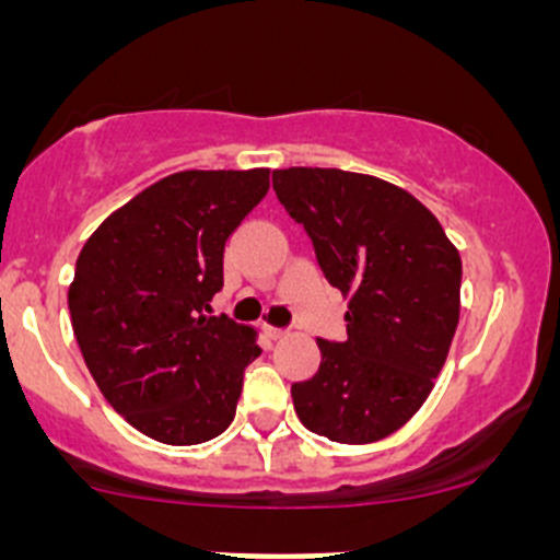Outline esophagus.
Listing matches in <instances>:
<instances>
[{
    "label": "esophagus",
    "mask_w": 560,
    "mask_h": 560,
    "mask_svg": "<svg viewBox=\"0 0 560 560\" xmlns=\"http://www.w3.org/2000/svg\"><path fill=\"white\" fill-rule=\"evenodd\" d=\"M265 336H268V338H273V341H279V338H284V336H287V330H284V327L265 325Z\"/></svg>",
    "instance_id": "obj_1"
}]
</instances>
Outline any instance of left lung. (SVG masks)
Returning a JSON list of instances; mask_svg holds the SVG:
<instances>
[{
  "label": "left lung",
  "instance_id": "left-lung-1",
  "mask_svg": "<svg viewBox=\"0 0 560 560\" xmlns=\"http://www.w3.org/2000/svg\"><path fill=\"white\" fill-rule=\"evenodd\" d=\"M273 189L349 301L347 341L319 338V371L292 385L298 417L330 442H380L417 415L447 360L460 254L415 195L376 175L290 167Z\"/></svg>",
  "mask_w": 560,
  "mask_h": 560
}]
</instances>
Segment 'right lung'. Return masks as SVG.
<instances>
[{"mask_svg": "<svg viewBox=\"0 0 560 560\" xmlns=\"http://www.w3.org/2000/svg\"><path fill=\"white\" fill-rule=\"evenodd\" d=\"M270 171H184L113 211L78 254L72 330L107 404L173 447L233 422L257 330L211 316L224 244L268 195Z\"/></svg>", "mask_w": 560, "mask_h": 560, "instance_id": "add662e5", "label": "right lung"}]
</instances>
